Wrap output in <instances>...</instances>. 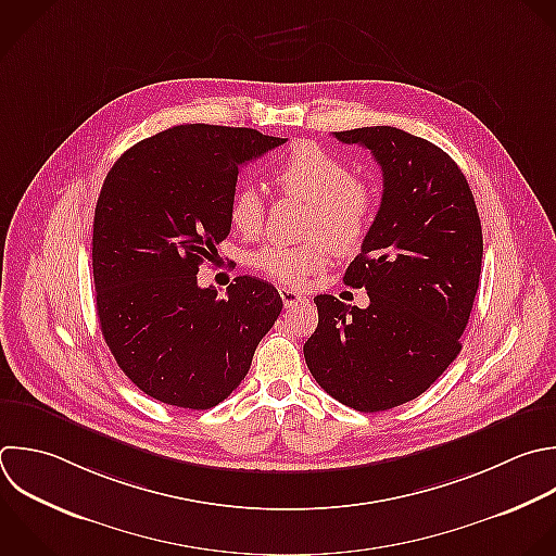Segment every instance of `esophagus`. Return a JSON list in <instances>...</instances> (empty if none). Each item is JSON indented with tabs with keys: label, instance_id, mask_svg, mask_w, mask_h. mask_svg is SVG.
Masks as SVG:
<instances>
[{
	"label": "esophagus",
	"instance_id": "obj_1",
	"mask_svg": "<svg viewBox=\"0 0 556 556\" xmlns=\"http://www.w3.org/2000/svg\"><path fill=\"white\" fill-rule=\"evenodd\" d=\"M280 298H282V302H285V306H287V308H293V306H298V304L306 302V298H304L302 293H298L295 289H287V287H282V289H280Z\"/></svg>",
	"mask_w": 556,
	"mask_h": 556
}]
</instances>
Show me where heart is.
<instances>
[{
  "instance_id": "heart-1",
  "label": "heart",
  "mask_w": 556,
  "mask_h": 556,
  "mask_svg": "<svg viewBox=\"0 0 556 556\" xmlns=\"http://www.w3.org/2000/svg\"><path fill=\"white\" fill-rule=\"evenodd\" d=\"M271 180L282 193L311 204L304 235L313 241L298 248L265 245L250 254V265L282 285L300 287L326 267L328 245L345 254L363 241L374 215V191L354 178L348 163L315 143L293 146L274 167ZM228 222L245 239L261 235L265 204L254 187L232 191Z\"/></svg>"
}]
</instances>
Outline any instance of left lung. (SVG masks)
Listing matches in <instances>:
<instances>
[{"instance_id":"left-lung-1","label":"left lung","mask_w":556,"mask_h":556,"mask_svg":"<svg viewBox=\"0 0 556 556\" xmlns=\"http://www.w3.org/2000/svg\"><path fill=\"white\" fill-rule=\"evenodd\" d=\"M382 169V200L343 282L369 306L317 295L304 358L341 404L378 413L421 395L460 352L482 263L469 185L437 146L391 126L334 132Z\"/></svg>"}]
</instances>
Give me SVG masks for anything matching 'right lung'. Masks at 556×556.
I'll return each mask as SVG.
<instances>
[{"label": "right lung", "mask_w": 556, "mask_h": 556, "mask_svg": "<svg viewBox=\"0 0 556 556\" xmlns=\"http://www.w3.org/2000/svg\"><path fill=\"white\" fill-rule=\"evenodd\" d=\"M285 141L187 124L139 141L109 172L93 219L96 311L117 365L150 397L219 404L278 319L274 285L239 276L219 298L198 271L230 235L239 167Z\"/></svg>", "instance_id": "obj_1"}]
</instances>
